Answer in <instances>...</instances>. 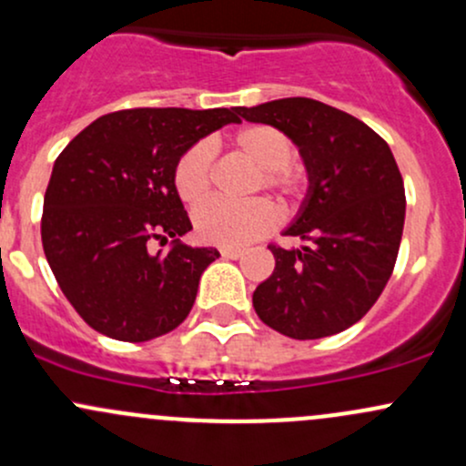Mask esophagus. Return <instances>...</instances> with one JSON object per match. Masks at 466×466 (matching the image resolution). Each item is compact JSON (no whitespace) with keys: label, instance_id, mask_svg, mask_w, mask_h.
Here are the masks:
<instances>
[{"label":"esophagus","instance_id":"esophagus-1","mask_svg":"<svg viewBox=\"0 0 466 466\" xmlns=\"http://www.w3.org/2000/svg\"><path fill=\"white\" fill-rule=\"evenodd\" d=\"M221 254H223V258H241L243 257V249H238V248H223L221 249Z\"/></svg>","mask_w":466,"mask_h":466}]
</instances>
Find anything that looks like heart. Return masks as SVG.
<instances>
[{
  "mask_svg": "<svg viewBox=\"0 0 466 466\" xmlns=\"http://www.w3.org/2000/svg\"><path fill=\"white\" fill-rule=\"evenodd\" d=\"M234 150L260 170L258 186L279 192L294 201L305 192V172L291 163L294 143L274 126L252 124L238 127L232 135ZM214 152L208 141L194 143L183 152L175 167V187L181 201L197 206L212 190ZM279 221V209L268 198H252L248 203H228L221 198L197 208L194 229L208 243L237 248L265 237Z\"/></svg>",
  "mask_w": 466,
  "mask_h": 466,
  "instance_id": "b5f03b06",
  "label": "heart"
}]
</instances>
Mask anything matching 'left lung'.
Masks as SVG:
<instances>
[{
    "mask_svg": "<svg viewBox=\"0 0 466 466\" xmlns=\"http://www.w3.org/2000/svg\"><path fill=\"white\" fill-rule=\"evenodd\" d=\"M237 115L283 130L309 183L283 232L308 245H269L276 268L254 289V309L289 339L339 334L371 309L396 265L405 225L396 158L370 126L316 99L289 96Z\"/></svg>",
    "mask_w": 466,
    "mask_h": 466,
    "instance_id": "8db88e82",
    "label": "left lung"
}]
</instances>
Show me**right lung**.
<instances>
[{
    "mask_svg": "<svg viewBox=\"0 0 466 466\" xmlns=\"http://www.w3.org/2000/svg\"><path fill=\"white\" fill-rule=\"evenodd\" d=\"M228 124H238L237 108L119 110L92 121L57 157L44 197V254L92 329L143 342L187 319L201 274L221 254L178 241L192 223L175 167ZM152 238H172L173 248L152 253Z\"/></svg>",
    "mask_w": 466,
    "mask_h": 466,
    "instance_id": "add662e5",
    "label": "right lung"
}]
</instances>
